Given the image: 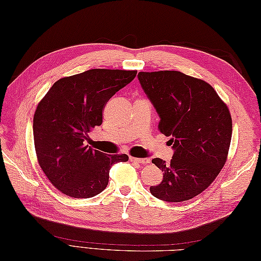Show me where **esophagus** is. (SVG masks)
<instances>
[{
    "label": "esophagus",
    "instance_id": "1",
    "mask_svg": "<svg viewBox=\"0 0 261 261\" xmlns=\"http://www.w3.org/2000/svg\"><path fill=\"white\" fill-rule=\"evenodd\" d=\"M131 162H135L141 165H146V164H150V159L149 158H136V157H130Z\"/></svg>",
    "mask_w": 261,
    "mask_h": 261
}]
</instances>
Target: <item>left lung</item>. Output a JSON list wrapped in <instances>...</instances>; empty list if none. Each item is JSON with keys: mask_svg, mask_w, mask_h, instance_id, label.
<instances>
[{"mask_svg": "<svg viewBox=\"0 0 261 261\" xmlns=\"http://www.w3.org/2000/svg\"><path fill=\"white\" fill-rule=\"evenodd\" d=\"M138 79L160 118L158 129L170 137L174 156L152 164L164 178L150 193L165 202H182L212 184L228 158L232 119L208 83L177 70L140 71Z\"/></svg>", "mask_w": 261, "mask_h": 261, "instance_id": "8db88e82", "label": "left lung"}]
</instances>
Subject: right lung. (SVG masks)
<instances>
[{
	"mask_svg": "<svg viewBox=\"0 0 261 261\" xmlns=\"http://www.w3.org/2000/svg\"><path fill=\"white\" fill-rule=\"evenodd\" d=\"M137 70L90 69L64 77L47 92L33 116L35 148L43 173L65 195L88 198L105 190L109 173L125 153L107 154L85 143L102 124L105 104L135 80Z\"/></svg>",
	"mask_w": 261,
	"mask_h": 261,
	"instance_id": "1",
	"label": "right lung"
}]
</instances>
